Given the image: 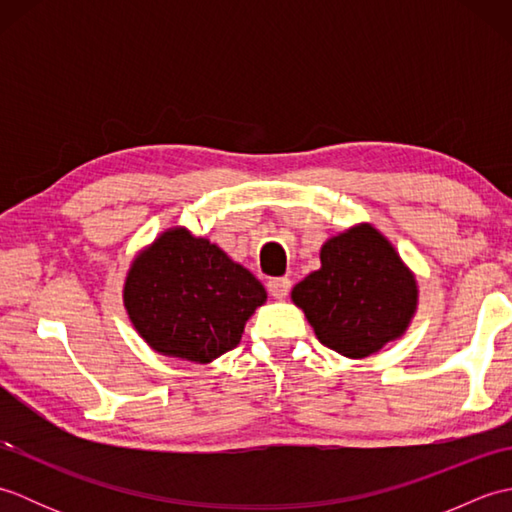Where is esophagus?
<instances>
[{"mask_svg":"<svg viewBox=\"0 0 512 512\" xmlns=\"http://www.w3.org/2000/svg\"><path fill=\"white\" fill-rule=\"evenodd\" d=\"M292 281L288 277H273L268 281V292L275 299H286V295L290 292Z\"/></svg>","mask_w":512,"mask_h":512,"instance_id":"esophagus-1","label":"esophagus"}]
</instances>
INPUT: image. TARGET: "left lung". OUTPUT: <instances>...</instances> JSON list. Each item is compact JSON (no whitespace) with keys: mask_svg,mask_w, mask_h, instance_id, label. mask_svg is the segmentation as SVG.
I'll use <instances>...</instances> for the list:
<instances>
[{"mask_svg":"<svg viewBox=\"0 0 512 512\" xmlns=\"http://www.w3.org/2000/svg\"><path fill=\"white\" fill-rule=\"evenodd\" d=\"M292 301L325 347L365 358L407 332L418 284L389 239L358 224L321 246V268L292 288Z\"/></svg>","mask_w":512,"mask_h":512,"instance_id":"obj_1","label":"left lung"}]
</instances>
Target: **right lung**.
Returning a JSON list of instances; mask_svg holds the SVG:
<instances>
[{"label": "right lung", "mask_w": 512, "mask_h": 512, "mask_svg": "<svg viewBox=\"0 0 512 512\" xmlns=\"http://www.w3.org/2000/svg\"><path fill=\"white\" fill-rule=\"evenodd\" d=\"M136 332L158 354L211 363L242 341L266 290L220 246L176 226L138 253L123 288Z\"/></svg>", "instance_id": "add662e5"}]
</instances>
